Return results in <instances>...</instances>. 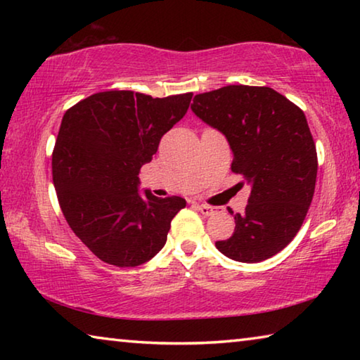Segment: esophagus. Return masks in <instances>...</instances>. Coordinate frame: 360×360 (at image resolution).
Segmentation results:
<instances>
[{
  "label": "esophagus",
  "instance_id": "esophagus-1",
  "mask_svg": "<svg viewBox=\"0 0 360 360\" xmlns=\"http://www.w3.org/2000/svg\"><path fill=\"white\" fill-rule=\"evenodd\" d=\"M198 210L205 216H211L216 212V208H212V206H210V205H198Z\"/></svg>",
  "mask_w": 360,
  "mask_h": 360
}]
</instances>
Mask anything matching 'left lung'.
Returning a JSON list of instances; mask_svg holds the SVG:
<instances>
[{"label": "left lung", "instance_id": "1", "mask_svg": "<svg viewBox=\"0 0 360 360\" xmlns=\"http://www.w3.org/2000/svg\"><path fill=\"white\" fill-rule=\"evenodd\" d=\"M193 114L227 138L231 172L251 186L235 231L216 248L229 259L255 264L294 240L311 205L318 155L303 111L270 87L227 85L195 95Z\"/></svg>", "mask_w": 360, "mask_h": 360}]
</instances>
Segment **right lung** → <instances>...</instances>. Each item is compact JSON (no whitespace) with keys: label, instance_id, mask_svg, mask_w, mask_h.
Here are the masks:
<instances>
[{"label":"right lung","instance_id":"1","mask_svg":"<svg viewBox=\"0 0 360 360\" xmlns=\"http://www.w3.org/2000/svg\"><path fill=\"white\" fill-rule=\"evenodd\" d=\"M191 100L192 94L152 98L111 90L65 112L52 154L53 187L71 230L106 264L138 266L165 246L186 200L141 193L138 174Z\"/></svg>","mask_w":360,"mask_h":360}]
</instances>
